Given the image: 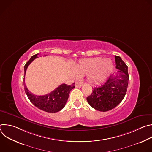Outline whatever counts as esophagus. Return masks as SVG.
<instances>
[{
	"label": "esophagus",
	"instance_id": "obj_1",
	"mask_svg": "<svg viewBox=\"0 0 152 152\" xmlns=\"http://www.w3.org/2000/svg\"><path fill=\"white\" fill-rule=\"evenodd\" d=\"M75 86H76V87H80V86H82V84L80 83H79V82H77V81H76L75 82Z\"/></svg>",
	"mask_w": 152,
	"mask_h": 152
}]
</instances>
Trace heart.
<instances>
[{
    "instance_id": "obj_1",
    "label": "heart",
    "mask_w": 152,
    "mask_h": 152,
    "mask_svg": "<svg viewBox=\"0 0 152 152\" xmlns=\"http://www.w3.org/2000/svg\"><path fill=\"white\" fill-rule=\"evenodd\" d=\"M113 67L111 59L97 57L80 59L75 65V71L78 76L86 75V78L90 83L97 84L107 78Z\"/></svg>"
}]
</instances>
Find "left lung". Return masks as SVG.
<instances>
[{
	"instance_id": "8db88e82",
	"label": "left lung",
	"mask_w": 152,
	"mask_h": 152,
	"mask_svg": "<svg viewBox=\"0 0 152 152\" xmlns=\"http://www.w3.org/2000/svg\"><path fill=\"white\" fill-rule=\"evenodd\" d=\"M115 59L117 73L111 75L103 85L94 88L91 94L86 97L90 105L99 111L113 109L126 94L129 81L127 66L120 56H115Z\"/></svg>"
}]
</instances>
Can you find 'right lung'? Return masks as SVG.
<instances>
[{
	"instance_id": "obj_1",
	"label": "right lung",
	"mask_w": 152,
	"mask_h": 152,
	"mask_svg": "<svg viewBox=\"0 0 152 152\" xmlns=\"http://www.w3.org/2000/svg\"><path fill=\"white\" fill-rule=\"evenodd\" d=\"M37 55H33L24 66L25 76L29 65L35 58H38ZM23 82L25 93L32 103L39 110L52 113L58 112L62 109L68 100L70 91L75 87V83L70 85L63 83L49 94L44 96H37L32 94L27 88L25 82V77Z\"/></svg>"
}]
</instances>
